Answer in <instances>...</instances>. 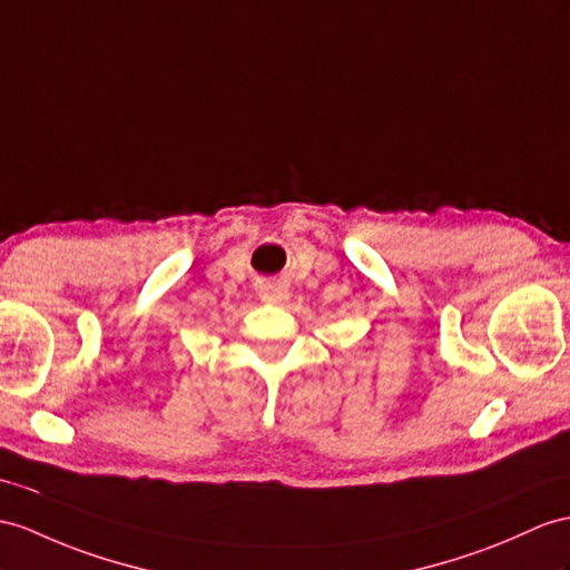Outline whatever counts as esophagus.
Returning a JSON list of instances; mask_svg holds the SVG:
<instances>
[{
    "label": "esophagus",
    "mask_w": 570,
    "mask_h": 570,
    "mask_svg": "<svg viewBox=\"0 0 570 570\" xmlns=\"http://www.w3.org/2000/svg\"><path fill=\"white\" fill-rule=\"evenodd\" d=\"M287 297H289V293L281 283H266L261 287V299L268 304H283Z\"/></svg>",
    "instance_id": "34e87169"
}]
</instances>
